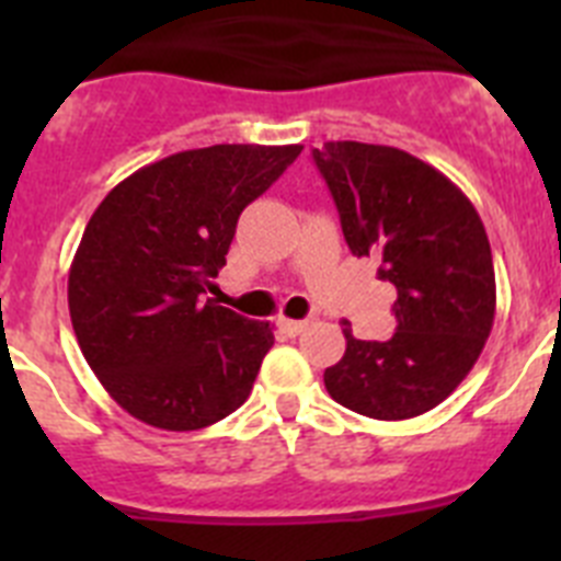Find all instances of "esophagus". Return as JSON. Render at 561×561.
<instances>
[{"mask_svg": "<svg viewBox=\"0 0 561 561\" xmlns=\"http://www.w3.org/2000/svg\"><path fill=\"white\" fill-rule=\"evenodd\" d=\"M277 325H280V331H284V334L297 336L309 323H306V320H289V317H280V320H277Z\"/></svg>", "mask_w": 561, "mask_h": 561, "instance_id": "1", "label": "esophagus"}]
</instances>
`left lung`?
I'll return each instance as SVG.
<instances>
[{
  "label": "left lung",
  "instance_id": "1",
  "mask_svg": "<svg viewBox=\"0 0 561 561\" xmlns=\"http://www.w3.org/2000/svg\"><path fill=\"white\" fill-rule=\"evenodd\" d=\"M356 257L396 286V334L356 340L323 381L342 408L379 421L427 413L474 368L492 334L497 286L474 205L433 165L390 146L336 140L311 151Z\"/></svg>",
  "mask_w": 561,
  "mask_h": 561
}]
</instances>
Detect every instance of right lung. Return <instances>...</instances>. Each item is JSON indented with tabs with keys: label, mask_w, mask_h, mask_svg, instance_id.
<instances>
[{
	"label": "right lung",
	"mask_w": 561,
	"mask_h": 561,
	"mask_svg": "<svg viewBox=\"0 0 561 561\" xmlns=\"http://www.w3.org/2000/svg\"><path fill=\"white\" fill-rule=\"evenodd\" d=\"M304 146L171 153L112 187L72 266L69 317L106 393L151 427H210L247 401L275 334L202 300L238 216Z\"/></svg>",
	"instance_id": "add662e5"
}]
</instances>
